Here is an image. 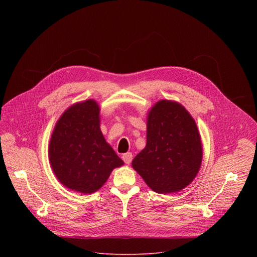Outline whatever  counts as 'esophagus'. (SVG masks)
Listing matches in <instances>:
<instances>
[{
    "label": "esophagus",
    "mask_w": 257,
    "mask_h": 257,
    "mask_svg": "<svg viewBox=\"0 0 257 257\" xmlns=\"http://www.w3.org/2000/svg\"><path fill=\"white\" fill-rule=\"evenodd\" d=\"M122 159H123V161L125 162V164H127V165H130V163L132 162L133 156H132V154H131V153H127V154L123 155Z\"/></svg>",
    "instance_id": "1"
}]
</instances>
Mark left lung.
Here are the masks:
<instances>
[{
    "instance_id": "8db88e82",
    "label": "left lung",
    "mask_w": 257,
    "mask_h": 257,
    "mask_svg": "<svg viewBox=\"0 0 257 257\" xmlns=\"http://www.w3.org/2000/svg\"><path fill=\"white\" fill-rule=\"evenodd\" d=\"M203 149L197 125L180 102L161 99L149 111L146 145L132 161V168L152 190L175 193L195 179Z\"/></svg>"
}]
</instances>
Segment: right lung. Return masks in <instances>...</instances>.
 Masks as SVG:
<instances>
[{"label":"right lung","instance_id":"1","mask_svg":"<svg viewBox=\"0 0 257 257\" xmlns=\"http://www.w3.org/2000/svg\"><path fill=\"white\" fill-rule=\"evenodd\" d=\"M100 108L92 99L70 105L57 121L49 144V160L66 188L91 194L101 188L124 162L100 130Z\"/></svg>","mask_w":257,"mask_h":257}]
</instances>
